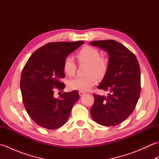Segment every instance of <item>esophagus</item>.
<instances>
[{
	"mask_svg": "<svg viewBox=\"0 0 159 159\" xmlns=\"http://www.w3.org/2000/svg\"><path fill=\"white\" fill-rule=\"evenodd\" d=\"M79 93L80 96H83V95H85V93L84 92H79Z\"/></svg>",
	"mask_w": 159,
	"mask_h": 159,
	"instance_id": "34e87169",
	"label": "esophagus"
}]
</instances>
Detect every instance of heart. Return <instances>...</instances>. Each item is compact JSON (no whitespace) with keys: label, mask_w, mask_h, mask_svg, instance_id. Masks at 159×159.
<instances>
[{"label":"heart","mask_w":159,"mask_h":159,"mask_svg":"<svg viewBox=\"0 0 159 159\" xmlns=\"http://www.w3.org/2000/svg\"><path fill=\"white\" fill-rule=\"evenodd\" d=\"M80 63H87L84 77H77L69 82L71 89L87 92L97 83V77L102 78L107 70V61L100 57V52L93 47L86 46L80 49L76 54ZM63 69L66 75L72 76L76 72V65L72 56H67L63 61Z\"/></svg>","instance_id":"obj_1"}]
</instances>
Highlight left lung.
<instances>
[{"label":"left lung","instance_id":"obj_1","mask_svg":"<svg viewBox=\"0 0 159 159\" xmlns=\"http://www.w3.org/2000/svg\"><path fill=\"white\" fill-rule=\"evenodd\" d=\"M91 45L105 50L109 55L107 70L98 88L109 91L107 96L93 94L90 110L93 120L102 126H114L133 113L141 92V72L137 57L115 40H100Z\"/></svg>","mask_w":159,"mask_h":159}]
</instances>
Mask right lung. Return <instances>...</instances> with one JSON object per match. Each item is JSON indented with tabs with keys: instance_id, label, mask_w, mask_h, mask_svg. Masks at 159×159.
I'll list each match as a JSON object with an SVG mask.
<instances>
[{
	"instance_id": "add662e5",
	"label": "right lung",
	"mask_w": 159,
	"mask_h": 159,
	"mask_svg": "<svg viewBox=\"0 0 159 159\" xmlns=\"http://www.w3.org/2000/svg\"><path fill=\"white\" fill-rule=\"evenodd\" d=\"M84 43L51 42L33 52L25 64L20 79L22 100L26 112L39 126L54 130L68 120L72 107L79 98L78 91L64 92L59 98L54 89L65 88L63 61Z\"/></svg>"
}]
</instances>
